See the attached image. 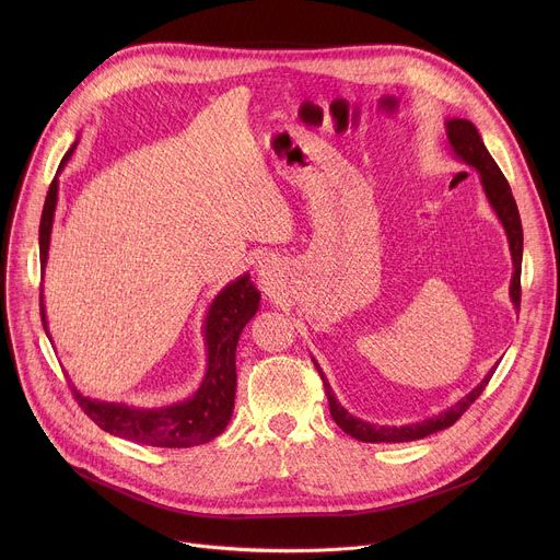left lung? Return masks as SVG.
Segmentation results:
<instances>
[{
    "label": "left lung",
    "mask_w": 560,
    "mask_h": 560,
    "mask_svg": "<svg viewBox=\"0 0 560 560\" xmlns=\"http://www.w3.org/2000/svg\"><path fill=\"white\" fill-rule=\"evenodd\" d=\"M445 132H447V141L452 152L465 162L467 166L476 168L478 177H481L486 197L490 201V206L494 208L497 217L501 219L505 234H508V242H510V253H512V261H514V277H512V285H510V296L514 307H521V261H523V225H521V217H518V208L516 201L512 197V188L505 179V175L501 173V168L497 166V162L492 159V154L488 152L481 135H478L476 126L467 119H450L445 121ZM316 365V363H314ZM318 374L324 378L326 385V394H328V404H330V415L335 419V423L350 434L357 441L363 443H406V441H419L425 439L434 432H441L450 425H454L460 415L476 401L478 396L483 394L486 385L490 383L494 368L490 370V374L478 383L467 396H463L458 404H454L450 410L434 415L432 419L412 423V425H374L368 421H361L357 417H352L339 401L337 396L328 383V378L324 376L322 368L316 365Z\"/></svg>",
    "instance_id": "8db88e82"
}]
</instances>
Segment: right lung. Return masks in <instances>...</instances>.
<instances>
[{"mask_svg":"<svg viewBox=\"0 0 560 560\" xmlns=\"http://www.w3.org/2000/svg\"><path fill=\"white\" fill-rule=\"evenodd\" d=\"M72 150L74 145L63 154L59 171L70 159ZM57 188H59V182L55 177L48 188L46 203L42 210V221H39L42 268L46 266V259H48L52 217L57 208ZM259 299L261 294L253 285L250 275L238 277L214 296L203 324L208 370L201 381V387L190 398H186V401L173 404L168 408H159V410H143L126 404L93 401V398L79 394V389L72 387L79 408H82L84 415H89L104 432H110L115 436H121L135 443L152 445V447H192V445L212 441L225 430L232 417L234 389H236V365H234L236 341H238V335H242V330L246 328V324L257 314ZM39 307H42L44 330L48 335L42 294H39Z\"/></svg>","mask_w":560,"mask_h":560,"instance_id":"add662e5","label":"right lung"}]
</instances>
